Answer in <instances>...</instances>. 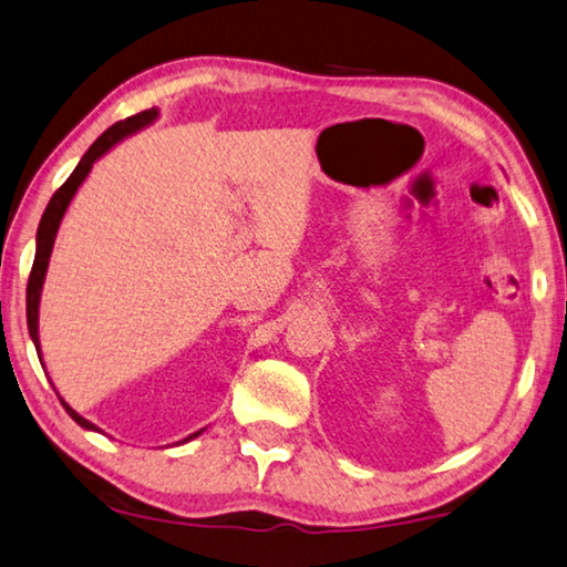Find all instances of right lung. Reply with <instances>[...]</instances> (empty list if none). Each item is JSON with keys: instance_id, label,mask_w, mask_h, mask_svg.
<instances>
[{"instance_id": "right-lung-1", "label": "right lung", "mask_w": 567, "mask_h": 567, "mask_svg": "<svg viewBox=\"0 0 567 567\" xmlns=\"http://www.w3.org/2000/svg\"><path fill=\"white\" fill-rule=\"evenodd\" d=\"M156 116H158V109H146V112H142V114L128 116V118H124V122L109 126L106 132L99 136L92 146H89V152L82 156V162L76 164L72 176H69L66 182L59 186V192L52 198H49L42 221H39V228H37V254H34L32 274H29V284H27V326H29V336H32V341H34V349H37L39 361H42V346H39V299H42L44 276H47V268H49V256H52V248H54V238H56V231H59V224H62V218L66 214L69 204H72L74 194L79 192V186L84 184V178L89 176V172H92L94 162H99V158H102L109 152V148H114L118 142H122V138L132 136V134L138 132V128H144V126H148L152 122H156ZM59 401H62L64 411L72 415V419L79 425H82V429L99 433L96 425L92 421H86L84 415H79L72 409V405H69L62 399V395H59ZM202 431L186 435V439L178 441V443L194 441L196 435H202Z\"/></svg>"}]
</instances>
